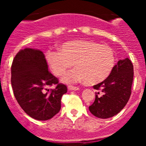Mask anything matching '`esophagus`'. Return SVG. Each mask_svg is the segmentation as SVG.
Listing matches in <instances>:
<instances>
[{"label":"esophagus","mask_w":146,"mask_h":146,"mask_svg":"<svg viewBox=\"0 0 146 146\" xmlns=\"http://www.w3.org/2000/svg\"><path fill=\"white\" fill-rule=\"evenodd\" d=\"M68 90H69V91H77V90H79V87L69 86H68Z\"/></svg>","instance_id":"esophagus-1"}]
</instances>
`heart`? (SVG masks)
<instances>
[{"mask_svg": "<svg viewBox=\"0 0 146 146\" xmlns=\"http://www.w3.org/2000/svg\"><path fill=\"white\" fill-rule=\"evenodd\" d=\"M45 58L50 69L57 77H62L74 64L62 79L72 84L86 82L97 84L106 80L115 65V55L111 47L87 40H74L65 42L60 51L47 50Z\"/></svg>", "mask_w": 146, "mask_h": 146, "instance_id": "1", "label": "heart"}]
</instances>
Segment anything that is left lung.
<instances>
[{
    "label": "left lung",
    "mask_w": 146,
    "mask_h": 146,
    "mask_svg": "<svg viewBox=\"0 0 146 146\" xmlns=\"http://www.w3.org/2000/svg\"><path fill=\"white\" fill-rule=\"evenodd\" d=\"M134 69L131 60L126 58L119 60L111 74L106 80L94 86L96 90H101L102 95L96 93L95 101L89 107L94 116L109 118L118 114L126 106L131 93Z\"/></svg>",
    "instance_id": "8db88e82"
}]
</instances>
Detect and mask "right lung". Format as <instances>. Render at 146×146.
<instances>
[{"mask_svg": "<svg viewBox=\"0 0 146 146\" xmlns=\"http://www.w3.org/2000/svg\"><path fill=\"white\" fill-rule=\"evenodd\" d=\"M11 73L14 95L29 116L47 121L60 111L66 86L59 83L58 78L49 72L41 50L28 47L20 50L13 60ZM52 84L56 87L49 92L47 88Z\"/></svg>", "mask_w": 146, "mask_h": 146, "instance_id": "add662e5", "label": "right lung"}]
</instances>
